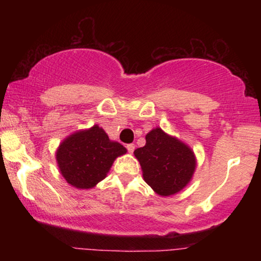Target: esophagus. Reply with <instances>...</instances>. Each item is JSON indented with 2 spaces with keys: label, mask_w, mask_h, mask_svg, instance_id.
Returning <instances> with one entry per match:
<instances>
[{
  "label": "esophagus",
  "mask_w": 261,
  "mask_h": 261,
  "mask_svg": "<svg viewBox=\"0 0 261 261\" xmlns=\"http://www.w3.org/2000/svg\"><path fill=\"white\" fill-rule=\"evenodd\" d=\"M126 148H127L128 153H133V152L135 151V145L134 143H128V145L126 146Z\"/></svg>",
  "instance_id": "obj_1"
}]
</instances>
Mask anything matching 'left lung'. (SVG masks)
<instances>
[{
	"label": "left lung",
	"instance_id": "obj_1",
	"mask_svg": "<svg viewBox=\"0 0 261 261\" xmlns=\"http://www.w3.org/2000/svg\"><path fill=\"white\" fill-rule=\"evenodd\" d=\"M143 180L160 196L175 195L193 179L196 169L194 151L161 127L146 135V145L135 149Z\"/></svg>",
	"mask_w": 261,
	"mask_h": 261
}]
</instances>
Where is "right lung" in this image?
Returning <instances> with one entry per match:
<instances>
[{"label": "right lung", "instance_id": "1", "mask_svg": "<svg viewBox=\"0 0 261 261\" xmlns=\"http://www.w3.org/2000/svg\"><path fill=\"white\" fill-rule=\"evenodd\" d=\"M126 148L109 139L98 125L71 134L56 149V163L65 180L76 189L94 188Z\"/></svg>", "mask_w": 261, "mask_h": 261}]
</instances>
